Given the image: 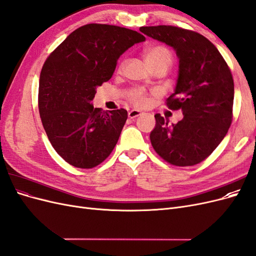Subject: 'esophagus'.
<instances>
[{
    "label": "esophagus",
    "mask_w": 256,
    "mask_h": 256,
    "mask_svg": "<svg viewBox=\"0 0 256 256\" xmlns=\"http://www.w3.org/2000/svg\"><path fill=\"white\" fill-rule=\"evenodd\" d=\"M141 114H142L141 111H138V110H131V111L128 112V118H138V116H140Z\"/></svg>",
    "instance_id": "obj_1"
}]
</instances>
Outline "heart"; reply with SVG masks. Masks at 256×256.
<instances>
[{"instance_id":"b5f03b06","label":"heart","mask_w":256,"mask_h":256,"mask_svg":"<svg viewBox=\"0 0 256 256\" xmlns=\"http://www.w3.org/2000/svg\"><path fill=\"white\" fill-rule=\"evenodd\" d=\"M144 58L146 64L150 66V68H154L158 66H164L166 69L172 64V53L166 46L162 44H154L152 47H148L144 51ZM122 63L120 67H124ZM129 102L136 106H143L147 102V97L145 92L142 90H136L131 92L128 96Z\"/></svg>"}]
</instances>
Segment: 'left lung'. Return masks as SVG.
Returning a JSON list of instances; mask_svg holds the SVG:
<instances>
[{"mask_svg":"<svg viewBox=\"0 0 256 256\" xmlns=\"http://www.w3.org/2000/svg\"><path fill=\"white\" fill-rule=\"evenodd\" d=\"M154 40L173 47L180 58L175 92L166 104L184 118L168 125L160 114L150 142L159 156L176 166L205 160L226 136L233 120L234 80L226 62L206 37L172 26H142Z\"/></svg>","mask_w":256,"mask_h":256,"instance_id":"obj_1","label":"left lung"}]
</instances>
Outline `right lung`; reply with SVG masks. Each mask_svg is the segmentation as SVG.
<instances>
[{
	"mask_svg": "<svg viewBox=\"0 0 256 256\" xmlns=\"http://www.w3.org/2000/svg\"><path fill=\"white\" fill-rule=\"evenodd\" d=\"M144 40L136 30L90 23L69 34L46 60L38 109L51 145L69 164L92 168L114 150L127 111L104 112L90 102L122 54Z\"/></svg>",
	"mask_w": 256,
	"mask_h": 256,
	"instance_id": "right-lung-1",
	"label": "right lung"
}]
</instances>
